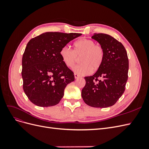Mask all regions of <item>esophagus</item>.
I'll return each instance as SVG.
<instances>
[{"instance_id": "esophagus-1", "label": "esophagus", "mask_w": 149, "mask_h": 149, "mask_svg": "<svg viewBox=\"0 0 149 149\" xmlns=\"http://www.w3.org/2000/svg\"><path fill=\"white\" fill-rule=\"evenodd\" d=\"M79 77H80V76H79V74H76V73H74V78H75L76 79H77V78H79Z\"/></svg>"}]
</instances>
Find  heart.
<instances>
[{"label":"heart","instance_id":"obj_1","mask_svg":"<svg viewBox=\"0 0 149 149\" xmlns=\"http://www.w3.org/2000/svg\"><path fill=\"white\" fill-rule=\"evenodd\" d=\"M64 64L72 68L80 58L81 63L74 67V73L86 75L96 71L101 67L104 59V50L100 45L91 39L82 38L74 42L73 50L68 47H63L60 52Z\"/></svg>","mask_w":149,"mask_h":149}]
</instances>
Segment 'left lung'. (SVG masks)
Segmentation results:
<instances>
[{
	"mask_svg": "<svg viewBox=\"0 0 149 149\" xmlns=\"http://www.w3.org/2000/svg\"><path fill=\"white\" fill-rule=\"evenodd\" d=\"M104 50L101 67L93 76H86L81 91L83 100L94 107L113 106L122 96L128 79L129 59L123 45L111 36L94 33L91 37Z\"/></svg>",
	"mask_w": 149,
	"mask_h": 149,
	"instance_id": "obj_1",
	"label": "left lung"
}]
</instances>
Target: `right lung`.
Returning a JSON list of instances; mask_svg holds the SVG:
<instances>
[{
    "label": "right lung",
    "mask_w": 149,
    "mask_h": 149,
    "mask_svg": "<svg viewBox=\"0 0 149 149\" xmlns=\"http://www.w3.org/2000/svg\"><path fill=\"white\" fill-rule=\"evenodd\" d=\"M81 33L46 32L31 38L22 56L24 91L34 104L55 106L68 84L74 81L73 72L63 62L60 52Z\"/></svg>",
    "instance_id": "obj_1"
}]
</instances>
